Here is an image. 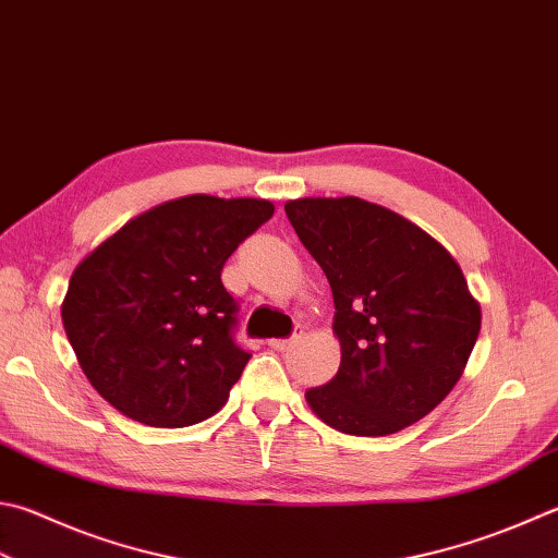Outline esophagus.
I'll list each match as a JSON object with an SVG mask.
<instances>
[{
  "mask_svg": "<svg viewBox=\"0 0 558 558\" xmlns=\"http://www.w3.org/2000/svg\"><path fill=\"white\" fill-rule=\"evenodd\" d=\"M301 335H303V330H296L287 340H269V347H271V350H277V352H283V350H289L291 344H296L301 340Z\"/></svg>",
  "mask_w": 558,
  "mask_h": 558,
  "instance_id": "esophagus-1",
  "label": "esophagus"
}]
</instances>
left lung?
Returning a JSON list of instances; mask_svg holds the SVG:
<instances>
[{
	"label": "left lung",
	"mask_w": 558,
	"mask_h": 558,
	"mask_svg": "<svg viewBox=\"0 0 558 558\" xmlns=\"http://www.w3.org/2000/svg\"><path fill=\"white\" fill-rule=\"evenodd\" d=\"M283 208L330 281L342 352L332 381L306 391L311 410L344 435L401 433L445 401L476 344L464 271L423 228L364 198Z\"/></svg>",
	"instance_id": "left-lung-1"
}]
</instances>
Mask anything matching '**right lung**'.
Returning <instances> with one entry per match:
<instances>
[{
	"label": "right lung",
	"instance_id": "1",
	"mask_svg": "<svg viewBox=\"0 0 558 558\" xmlns=\"http://www.w3.org/2000/svg\"><path fill=\"white\" fill-rule=\"evenodd\" d=\"M265 198L192 194L129 220L72 271L62 325L104 401L150 427L226 405L250 352L233 340L226 259L267 223Z\"/></svg>",
	"mask_w": 558,
	"mask_h": 558
}]
</instances>
